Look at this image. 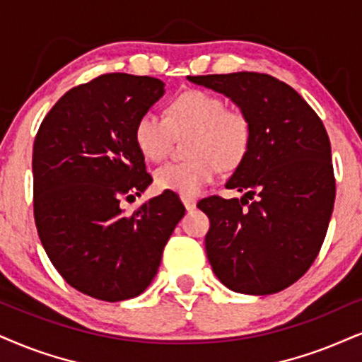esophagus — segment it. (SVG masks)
Here are the masks:
<instances>
[{
  "label": "esophagus",
  "instance_id": "34e87169",
  "mask_svg": "<svg viewBox=\"0 0 362 362\" xmlns=\"http://www.w3.org/2000/svg\"><path fill=\"white\" fill-rule=\"evenodd\" d=\"M182 204H185L188 211H193V209L196 208V199H193V198H182Z\"/></svg>",
  "mask_w": 362,
  "mask_h": 362
}]
</instances>
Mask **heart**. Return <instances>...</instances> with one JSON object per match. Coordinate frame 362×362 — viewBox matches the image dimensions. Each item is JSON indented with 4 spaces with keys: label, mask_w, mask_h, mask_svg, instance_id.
I'll use <instances>...</instances> for the list:
<instances>
[{
    "label": "heart",
    "mask_w": 362,
    "mask_h": 362,
    "mask_svg": "<svg viewBox=\"0 0 362 362\" xmlns=\"http://www.w3.org/2000/svg\"><path fill=\"white\" fill-rule=\"evenodd\" d=\"M193 132L189 160L166 164L154 174L160 191L196 198L213 185L220 171L238 166L252 146V122L242 110L228 109L221 97L206 90H188L168 107V117L144 112L134 127V141L147 160L159 163L171 149L174 134Z\"/></svg>",
    "instance_id": "obj_1"
}]
</instances>
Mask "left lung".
I'll return each mask as SVG.
<instances>
[{"instance_id":"left-lung-1","label":"left lung","mask_w":362,"mask_h":362,"mask_svg":"<svg viewBox=\"0 0 362 362\" xmlns=\"http://www.w3.org/2000/svg\"><path fill=\"white\" fill-rule=\"evenodd\" d=\"M188 80L228 97L248 115L253 131L248 154L225 185L245 194L209 196L198 203L209 218L204 247L211 269L233 292H280L309 270L331 221L336 181L322 120L272 75L236 72Z\"/></svg>"}]
</instances>
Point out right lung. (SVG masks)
<instances>
[{"instance_id": "1", "label": "right lung", "mask_w": 362, "mask_h": 362, "mask_svg": "<svg viewBox=\"0 0 362 362\" xmlns=\"http://www.w3.org/2000/svg\"><path fill=\"white\" fill-rule=\"evenodd\" d=\"M164 82L105 74L52 107L33 144V208L53 267L78 292L107 302L141 296L185 206L174 193L127 216L120 196L153 182L134 141L137 119L164 95Z\"/></svg>"}]
</instances>
